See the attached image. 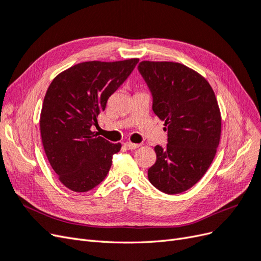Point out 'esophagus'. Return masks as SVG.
Wrapping results in <instances>:
<instances>
[{
	"label": "esophagus",
	"instance_id": "esophagus-1",
	"mask_svg": "<svg viewBox=\"0 0 261 261\" xmlns=\"http://www.w3.org/2000/svg\"><path fill=\"white\" fill-rule=\"evenodd\" d=\"M139 146H140V145H138V144H133V143H130V141H126V143L124 144V147H125L126 149H128V150L137 149Z\"/></svg>",
	"mask_w": 261,
	"mask_h": 261
}]
</instances>
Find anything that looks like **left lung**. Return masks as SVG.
Segmentation results:
<instances>
[{
  "mask_svg": "<svg viewBox=\"0 0 261 261\" xmlns=\"http://www.w3.org/2000/svg\"><path fill=\"white\" fill-rule=\"evenodd\" d=\"M138 72L168 130L167 146L154 147L156 161L148 178L165 194L183 193L203 176L217 152L221 115L215 92L201 75L179 63L144 61Z\"/></svg>",
  "mask_w": 261,
  "mask_h": 261,
  "instance_id": "8db88e82",
  "label": "left lung"
}]
</instances>
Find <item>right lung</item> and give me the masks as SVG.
<instances>
[{
    "instance_id": "obj_1",
    "label": "right lung",
    "mask_w": 261,
    "mask_h": 261,
    "mask_svg": "<svg viewBox=\"0 0 261 261\" xmlns=\"http://www.w3.org/2000/svg\"><path fill=\"white\" fill-rule=\"evenodd\" d=\"M138 61L80 63L55 77L46 90L40 115L42 144L52 169L70 191L88 192L108 175L122 146L91 127Z\"/></svg>"
}]
</instances>
